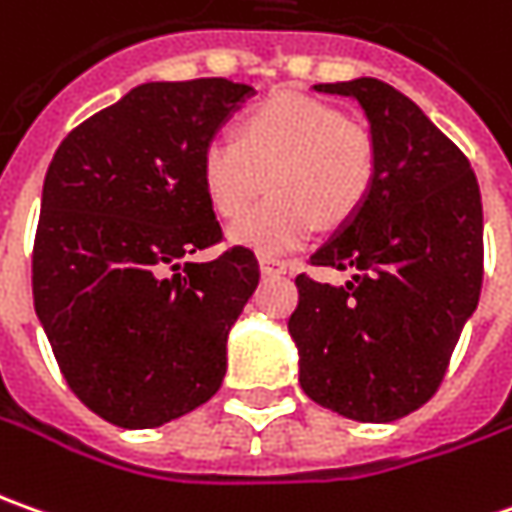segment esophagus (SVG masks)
<instances>
[{
    "instance_id": "34e87169",
    "label": "esophagus",
    "mask_w": 512,
    "mask_h": 512,
    "mask_svg": "<svg viewBox=\"0 0 512 512\" xmlns=\"http://www.w3.org/2000/svg\"><path fill=\"white\" fill-rule=\"evenodd\" d=\"M291 266L286 260H280V257H260V272L263 274H286Z\"/></svg>"
}]
</instances>
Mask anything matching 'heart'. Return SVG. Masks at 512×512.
I'll list each match as a JSON object with an SVG mask.
<instances>
[{"label":"heart","instance_id":"obj_1","mask_svg":"<svg viewBox=\"0 0 512 512\" xmlns=\"http://www.w3.org/2000/svg\"><path fill=\"white\" fill-rule=\"evenodd\" d=\"M377 178L371 133L317 98L274 93L238 118V138H215L201 181L215 212L235 221L269 183L273 195L235 226L257 255H283L317 232L337 229L368 201Z\"/></svg>","mask_w":512,"mask_h":512}]
</instances>
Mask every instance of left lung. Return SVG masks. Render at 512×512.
<instances>
[{
	"instance_id": "8db88e82",
	"label": "left lung",
	"mask_w": 512,
	"mask_h": 512,
	"mask_svg": "<svg viewBox=\"0 0 512 512\" xmlns=\"http://www.w3.org/2000/svg\"><path fill=\"white\" fill-rule=\"evenodd\" d=\"M354 98L377 144L368 201L311 266L357 269L345 286L297 274L289 331L303 391L357 422H394L439 391L485 274L482 195L465 152L377 79L314 84Z\"/></svg>"
}]
</instances>
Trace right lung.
<instances>
[{
	"label": "right lung",
	"instance_id": "right-lung-1",
	"mask_svg": "<svg viewBox=\"0 0 512 512\" xmlns=\"http://www.w3.org/2000/svg\"><path fill=\"white\" fill-rule=\"evenodd\" d=\"M252 93L229 79L150 81L81 121L45 175L33 306L70 391L118 428H155L215 397L226 337L260 280L223 243L201 158Z\"/></svg>",
	"mask_w": 512,
	"mask_h": 512
}]
</instances>
